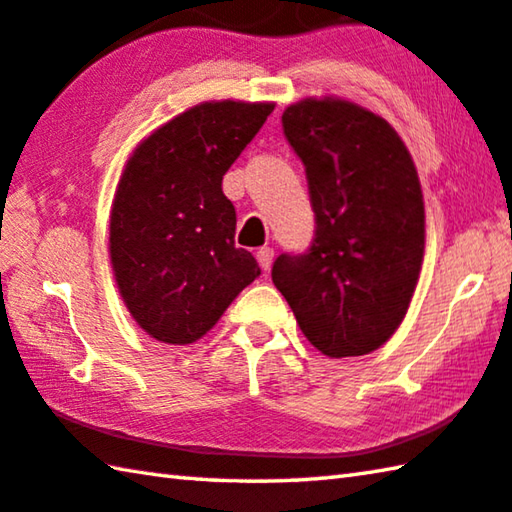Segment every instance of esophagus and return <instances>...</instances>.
<instances>
[{
  "mask_svg": "<svg viewBox=\"0 0 512 512\" xmlns=\"http://www.w3.org/2000/svg\"><path fill=\"white\" fill-rule=\"evenodd\" d=\"M256 258H258V265H261L263 270L267 272L272 267V261H274V249L272 247H261L256 251Z\"/></svg>",
  "mask_w": 512,
  "mask_h": 512,
  "instance_id": "esophagus-1",
  "label": "esophagus"
}]
</instances>
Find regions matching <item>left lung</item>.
Segmentation results:
<instances>
[{"label":"left lung","instance_id":"left-lung-1","mask_svg":"<svg viewBox=\"0 0 512 512\" xmlns=\"http://www.w3.org/2000/svg\"><path fill=\"white\" fill-rule=\"evenodd\" d=\"M306 166L315 238L281 254L272 281L328 357L380 348L405 319L425 249L418 173L398 132L364 107L306 98L281 116Z\"/></svg>","mask_w":512,"mask_h":512}]
</instances>
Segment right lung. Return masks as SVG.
Instances as JSON below:
<instances>
[{
    "instance_id": "obj_1",
    "label": "right lung",
    "mask_w": 512,
    "mask_h": 512,
    "mask_svg": "<svg viewBox=\"0 0 512 512\" xmlns=\"http://www.w3.org/2000/svg\"><path fill=\"white\" fill-rule=\"evenodd\" d=\"M272 103L195 105L150 134L125 166L110 256L134 321L164 344H193L261 276L236 247L222 177L272 114Z\"/></svg>"
}]
</instances>
